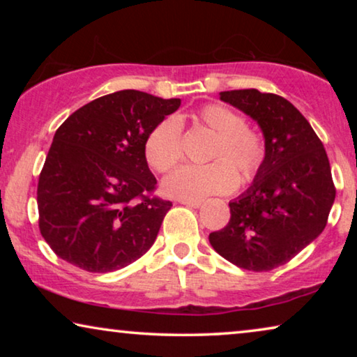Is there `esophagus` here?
<instances>
[{"label":"esophagus","mask_w":357,"mask_h":357,"mask_svg":"<svg viewBox=\"0 0 357 357\" xmlns=\"http://www.w3.org/2000/svg\"><path fill=\"white\" fill-rule=\"evenodd\" d=\"M180 203L190 208H199L203 204L202 199H180Z\"/></svg>","instance_id":"1"}]
</instances>
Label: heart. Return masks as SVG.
<instances>
[{"label": "heart", "mask_w": 357, "mask_h": 357, "mask_svg": "<svg viewBox=\"0 0 357 357\" xmlns=\"http://www.w3.org/2000/svg\"><path fill=\"white\" fill-rule=\"evenodd\" d=\"M195 119L216 135L208 165H183L164 180L167 197L178 199H202L209 195H226L242 183L252 182L265 162V139L260 131L245 125L238 112L221 104H206L198 109ZM144 155L149 167L165 174L183 155L182 121L165 116L144 141Z\"/></svg>", "instance_id": "b5f03b06"}]
</instances>
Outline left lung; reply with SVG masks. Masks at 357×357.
Returning <instances> with one entry per match:
<instances>
[{"label": "left lung", "instance_id": "left-lung-1", "mask_svg": "<svg viewBox=\"0 0 357 357\" xmlns=\"http://www.w3.org/2000/svg\"><path fill=\"white\" fill-rule=\"evenodd\" d=\"M257 121L265 162L253 183L229 203L231 219L209 234L219 255L248 271L284 265L320 236L336 188L326 151L305 116L284 97L238 89L221 92Z\"/></svg>", "mask_w": 357, "mask_h": 357}]
</instances>
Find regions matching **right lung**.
I'll use <instances>...</instances> for the list:
<instances>
[{"mask_svg": "<svg viewBox=\"0 0 357 357\" xmlns=\"http://www.w3.org/2000/svg\"><path fill=\"white\" fill-rule=\"evenodd\" d=\"M178 107L180 99L125 89L63 121L37 187L38 227L61 260L109 273L149 250L172 203L153 195L144 141Z\"/></svg>", "mask_w": 357, "mask_h": 357, "instance_id": "obj_1", "label": "right lung"}]
</instances>
